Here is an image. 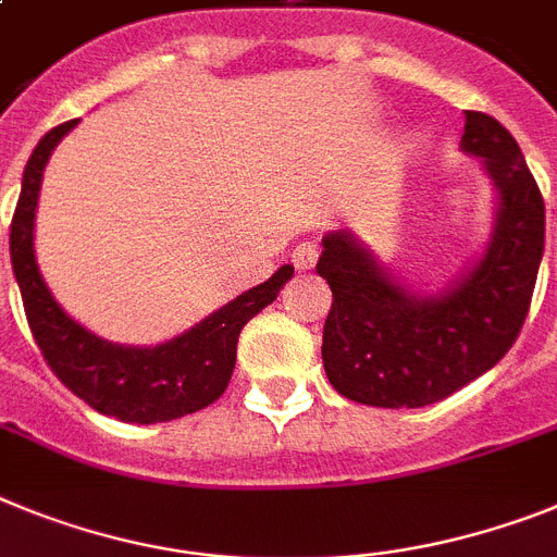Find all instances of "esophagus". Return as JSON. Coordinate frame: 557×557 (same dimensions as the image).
Here are the masks:
<instances>
[{
    "label": "esophagus",
    "instance_id": "1",
    "mask_svg": "<svg viewBox=\"0 0 557 557\" xmlns=\"http://www.w3.org/2000/svg\"><path fill=\"white\" fill-rule=\"evenodd\" d=\"M318 261V247L312 245V242H301V245L293 250V264H296L298 270H312L315 268Z\"/></svg>",
    "mask_w": 557,
    "mask_h": 557
}]
</instances>
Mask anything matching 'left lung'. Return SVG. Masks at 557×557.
I'll return each instance as SVG.
<instances>
[{
	"instance_id": "1",
	"label": "left lung",
	"mask_w": 557,
	"mask_h": 557,
	"mask_svg": "<svg viewBox=\"0 0 557 557\" xmlns=\"http://www.w3.org/2000/svg\"><path fill=\"white\" fill-rule=\"evenodd\" d=\"M459 149L479 157L496 191L491 236L445 287H411L351 231L326 233L318 275L332 289L326 377L363 406L445 400L505 358L530 310L544 256V197L510 132L465 112Z\"/></svg>"
}]
</instances>
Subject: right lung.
<instances>
[{"mask_svg":"<svg viewBox=\"0 0 557 557\" xmlns=\"http://www.w3.org/2000/svg\"><path fill=\"white\" fill-rule=\"evenodd\" d=\"M75 126L78 121L61 123L33 149L11 222V264L22 289L27 324L52 372L95 411L137 425L180 420L220 400L236 366L242 326L275 301L278 289L293 278V264H282L268 282L245 289L191 330L163 344H112L89 332L52 298L33 247L45 165L61 137Z\"/></svg>","mask_w":557,"mask_h":557,"instance_id":"1","label":"right lung"}]
</instances>
